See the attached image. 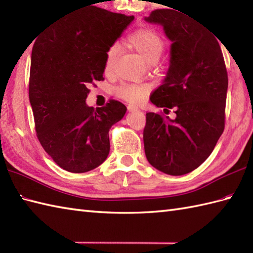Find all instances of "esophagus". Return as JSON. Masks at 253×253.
Returning <instances> with one entry per match:
<instances>
[{"label": "esophagus", "instance_id": "1", "mask_svg": "<svg viewBox=\"0 0 253 253\" xmlns=\"http://www.w3.org/2000/svg\"><path fill=\"white\" fill-rule=\"evenodd\" d=\"M127 109H128V111L129 112H137V111H139V109L137 106H135V105H131V104H129L127 106Z\"/></svg>", "mask_w": 253, "mask_h": 253}]
</instances>
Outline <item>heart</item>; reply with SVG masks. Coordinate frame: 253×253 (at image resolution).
Returning a JSON list of instances; mask_svg holds the SVG:
<instances>
[{
    "mask_svg": "<svg viewBox=\"0 0 253 253\" xmlns=\"http://www.w3.org/2000/svg\"><path fill=\"white\" fill-rule=\"evenodd\" d=\"M127 42L132 50H135L147 64H153L159 61L164 51L165 43L161 36L150 28H140L127 37ZM117 45H112L105 55V72H110L115 62ZM149 91L147 84H123L115 89V93L120 98L130 103H140L146 98Z\"/></svg>",
    "mask_w": 253,
    "mask_h": 253,
    "instance_id": "b5f03b06",
    "label": "heart"
}]
</instances>
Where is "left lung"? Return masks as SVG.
<instances>
[{"instance_id": "left-lung-1", "label": "left lung", "mask_w": 253, "mask_h": 253, "mask_svg": "<svg viewBox=\"0 0 253 253\" xmlns=\"http://www.w3.org/2000/svg\"><path fill=\"white\" fill-rule=\"evenodd\" d=\"M177 10L155 9L144 18L171 41L166 76L150 100L176 113L174 120L147 113L144 152L153 168L173 176L190 173L212 153L224 130L228 87L215 37Z\"/></svg>"}]
</instances>
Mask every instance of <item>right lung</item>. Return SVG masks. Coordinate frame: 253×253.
<instances>
[{
    "instance_id": "obj_1",
    "label": "right lung",
    "mask_w": 253,
    "mask_h": 253,
    "mask_svg": "<svg viewBox=\"0 0 253 253\" xmlns=\"http://www.w3.org/2000/svg\"><path fill=\"white\" fill-rule=\"evenodd\" d=\"M133 18L91 6L51 27L32 47L29 101L37 137L71 173H85L104 162L109 130L127 111L115 100L93 109L85 99L87 85L103 79L107 50Z\"/></svg>"
}]
</instances>
